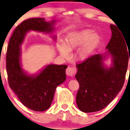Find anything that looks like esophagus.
<instances>
[{
    "label": "esophagus",
    "instance_id": "obj_1",
    "mask_svg": "<svg viewBox=\"0 0 130 130\" xmlns=\"http://www.w3.org/2000/svg\"><path fill=\"white\" fill-rule=\"evenodd\" d=\"M76 70L75 67L72 66H68V67H67L66 69V71L67 75H68L69 76H74V74L76 73Z\"/></svg>",
    "mask_w": 130,
    "mask_h": 130
}]
</instances>
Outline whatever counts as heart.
<instances>
[{
  "instance_id": "heart-1",
  "label": "heart",
  "mask_w": 130,
  "mask_h": 130,
  "mask_svg": "<svg viewBox=\"0 0 130 130\" xmlns=\"http://www.w3.org/2000/svg\"><path fill=\"white\" fill-rule=\"evenodd\" d=\"M99 42V37L93 31L85 29L70 33L67 37L64 45H61L59 50L64 57L69 56V52L85 44L77 51V58L79 60H85L90 56Z\"/></svg>"
}]
</instances>
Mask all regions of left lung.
Returning a JSON list of instances; mask_svg holds the SVG:
<instances>
[{"label":"left lung","instance_id":"obj_1","mask_svg":"<svg viewBox=\"0 0 130 130\" xmlns=\"http://www.w3.org/2000/svg\"><path fill=\"white\" fill-rule=\"evenodd\" d=\"M111 25L112 37L106 46L113 58V66L105 68L102 54H95L76 64L75 77L79 83L76 104L84 112H96L105 108L123 86L130 51L118 26ZM130 57L129 58V57Z\"/></svg>","mask_w":130,"mask_h":130}]
</instances>
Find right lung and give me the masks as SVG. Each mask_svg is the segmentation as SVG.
<instances>
[{"label": "right lung", "mask_w": 130, "mask_h": 130, "mask_svg": "<svg viewBox=\"0 0 130 130\" xmlns=\"http://www.w3.org/2000/svg\"><path fill=\"white\" fill-rule=\"evenodd\" d=\"M55 21L46 22L44 18L26 19L14 30L7 48L6 67L10 88L26 107L35 111L48 109L55 90L66 79L67 65L50 64L35 77L26 75L20 64V45L30 30L51 33Z\"/></svg>", "instance_id": "add662e5"}]
</instances>
